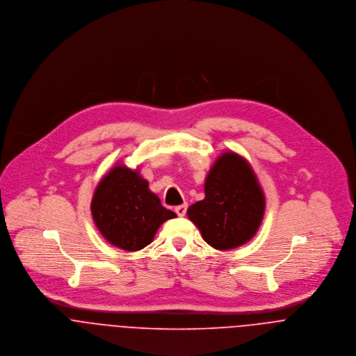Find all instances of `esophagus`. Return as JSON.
<instances>
[{
  "label": "esophagus",
  "instance_id": "obj_1",
  "mask_svg": "<svg viewBox=\"0 0 356 356\" xmlns=\"http://www.w3.org/2000/svg\"><path fill=\"white\" fill-rule=\"evenodd\" d=\"M175 211H176V214H177L179 217H183V216H186V213H187V203L176 206V207H175Z\"/></svg>",
  "mask_w": 356,
  "mask_h": 356
}]
</instances>
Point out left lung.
<instances>
[{
    "mask_svg": "<svg viewBox=\"0 0 356 356\" xmlns=\"http://www.w3.org/2000/svg\"><path fill=\"white\" fill-rule=\"evenodd\" d=\"M265 213V195L250 163L234 152L221 154L207 173L204 199L187 216L216 250H232L255 236Z\"/></svg>",
    "mask_w": 356,
    "mask_h": 356,
    "instance_id": "8db88e82",
    "label": "left lung"
}]
</instances>
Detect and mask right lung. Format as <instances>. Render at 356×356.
<instances>
[{
    "label": "right lung",
    "instance_id": "add662e5",
    "mask_svg": "<svg viewBox=\"0 0 356 356\" xmlns=\"http://www.w3.org/2000/svg\"><path fill=\"white\" fill-rule=\"evenodd\" d=\"M94 222L111 244L125 251L149 245L159 227L176 213L165 209L139 175L118 163L98 183L91 200Z\"/></svg>",
    "mask_w": 356,
    "mask_h": 356
}]
</instances>
